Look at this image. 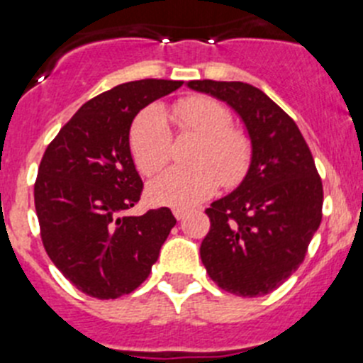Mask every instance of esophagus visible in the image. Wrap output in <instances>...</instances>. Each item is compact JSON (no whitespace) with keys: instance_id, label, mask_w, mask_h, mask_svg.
I'll use <instances>...</instances> for the list:
<instances>
[{"instance_id":"34e87169","label":"esophagus","mask_w":363,"mask_h":363,"mask_svg":"<svg viewBox=\"0 0 363 363\" xmlns=\"http://www.w3.org/2000/svg\"><path fill=\"white\" fill-rule=\"evenodd\" d=\"M172 213H174L176 220H184V218L187 216V213H189V211H187V209H179V207H176V209L172 211Z\"/></svg>"}]
</instances>
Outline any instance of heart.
<instances>
[{
    "label": "heart",
    "instance_id": "heart-1",
    "mask_svg": "<svg viewBox=\"0 0 363 363\" xmlns=\"http://www.w3.org/2000/svg\"><path fill=\"white\" fill-rule=\"evenodd\" d=\"M179 134H198L187 160L192 165L172 167L149 187L150 200L171 207H191L216 189H234L247 178L255 145L243 127L233 125L230 111L211 96L194 94L172 105ZM130 154L138 171L154 176L172 156V130L158 107L143 108L129 133Z\"/></svg>",
    "mask_w": 363,
    "mask_h": 363
}]
</instances>
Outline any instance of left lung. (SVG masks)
<instances>
[{
  "mask_svg": "<svg viewBox=\"0 0 363 363\" xmlns=\"http://www.w3.org/2000/svg\"><path fill=\"white\" fill-rule=\"evenodd\" d=\"M187 85L227 101L255 145L242 185L205 209L211 229L200 247L201 262L227 293L264 296L306 258L322 221V178L293 118L259 89L213 79Z\"/></svg>",
  "mask_w": 363,
  "mask_h": 363,
  "instance_id": "8db88e82",
  "label": "left lung"
}]
</instances>
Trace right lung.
<instances>
[{"label":"right lung","instance_id":"add662e5","mask_svg":"<svg viewBox=\"0 0 363 363\" xmlns=\"http://www.w3.org/2000/svg\"><path fill=\"white\" fill-rule=\"evenodd\" d=\"M184 85L140 79L89 99L41 158L34 184L45 251L82 293L114 300L138 289L176 218L169 207L129 216L143 184L129 147L134 116Z\"/></svg>","mask_w":363,"mask_h":363}]
</instances>
